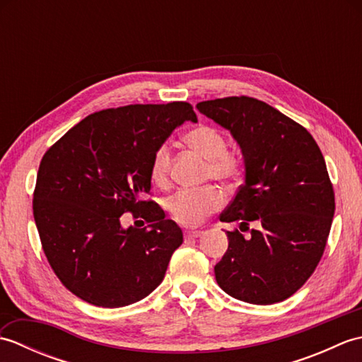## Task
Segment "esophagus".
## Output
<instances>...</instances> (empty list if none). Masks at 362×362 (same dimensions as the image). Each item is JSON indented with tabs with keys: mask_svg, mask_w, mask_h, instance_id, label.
Here are the masks:
<instances>
[{
	"mask_svg": "<svg viewBox=\"0 0 362 362\" xmlns=\"http://www.w3.org/2000/svg\"><path fill=\"white\" fill-rule=\"evenodd\" d=\"M202 235H204L202 230H187L185 232V238H199Z\"/></svg>",
	"mask_w": 362,
	"mask_h": 362,
	"instance_id": "obj_1",
	"label": "esophagus"
}]
</instances>
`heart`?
Returning a JSON list of instances; mask_svg holds the SVG:
<instances>
[{
    "instance_id": "1",
    "label": "heart",
    "mask_w": 362,
    "mask_h": 362,
    "mask_svg": "<svg viewBox=\"0 0 362 362\" xmlns=\"http://www.w3.org/2000/svg\"><path fill=\"white\" fill-rule=\"evenodd\" d=\"M191 149L206 160L205 179H214L224 185H233L244 169V157L240 151L227 148V138L219 129L199 124L183 135ZM171 149L168 143H161L153 151L149 163V174L153 183L165 185L168 182ZM224 205V194L218 187H204L199 189H182L168 199L166 209L175 222L182 226H199Z\"/></svg>"
}]
</instances>
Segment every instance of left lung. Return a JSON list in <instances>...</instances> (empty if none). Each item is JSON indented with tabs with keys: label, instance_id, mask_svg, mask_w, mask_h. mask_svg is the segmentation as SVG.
Here are the masks:
<instances>
[{
	"label": "left lung",
	"instance_id": "obj_1",
	"mask_svg": "<svg viewBox=\"0 0 362 362\" xmlns=\"http://www.w3.org/2000/svg\"><path fill=\"white\" fill-rule=\"evenodd\" d=\"M196 107L232 132L245 165V182L219 216L240 228L227 232L216 281L243 302H283L316 271L327 247L336 205L324 156L302 124L255 98Z\"/></svg>",
	"mask_w": 362,
	"mask_h": 362
}]
</instances>
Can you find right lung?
Here are the masks:
<instances>
[{"label": "right lung", "instance_id": "1", "mask_svg": "<svg viewBox=\"0 0 362 362\" xmlns=\"http://www.w3.org/2000/svg\"><path fill=\"white\" fill-rule=\"evenodd\" d=\"M193 105L130 104L88 115L45 152L33 199L45 257L74 296L119 308L149 296L163 281L180 227L165 219L151 194L149 163ZM132 212L148 222L122 229Z\"/></svg>", "mask_w": 362, "mask_h": 362}]
</instances>
